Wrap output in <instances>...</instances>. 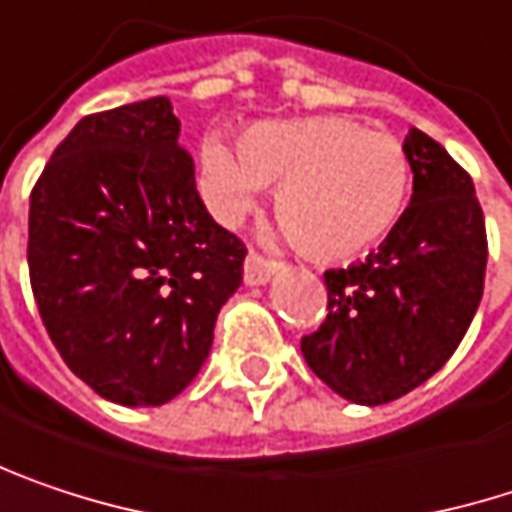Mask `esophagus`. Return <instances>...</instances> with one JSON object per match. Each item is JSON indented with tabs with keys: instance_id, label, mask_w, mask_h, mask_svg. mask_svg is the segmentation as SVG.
<instances>
[{
	"instance_id": "esophagus-1",
	"label": "esophagus",
	"mask_w": 512,
	"mask_h": 512,
	"mask_svg": "<svg viewBox=\"0 0 512 512\" xmlns=\"http://www.w3.org/2000/svg\"><path fill=\"white\" fill-rule=\"evenodd\" d=\"M272 275H275V263L266 260V257H260L257 252H249V257H246V269H243L246 284H249V287H263V284H269Z\"/></svg>"
}]
</instances>
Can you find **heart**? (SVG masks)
<instances>
[{"label":"heart","instance_id":"obj_1","mask_svg":"<svg viewBox=\"0 0 512 512\" xmlns=\"http://www.w3.org/2000/svg\"><path fill=\"white\" fill-rule=\"evenodd\" d=\"M202 172L222 219L275 187V213L290 240L319 260H349L393 234L407 208L410 161L401 140L351 117L257 122L240 149L208 137Z\"/></svg>","mask_w":512,"mask_h":512}]
</instances>
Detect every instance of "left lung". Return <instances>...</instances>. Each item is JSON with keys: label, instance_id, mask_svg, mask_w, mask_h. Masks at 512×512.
I'll use <instances>...</instances> for the list:
<instances>
[{"label": "left lung", "instance_id": "8db88e82", "mask_svg": "<svg viewBox=\"0 0 512 512\" xmlns=\"http://www.w3.org/2000/svg\"><path fill=\"white\" fill-rule=\"evenodd\" d=\"M404 152L413 196L401 222L366 260L325 272L328 316L302 340L316 378L366 407L440 372L484 296L487 228L472 178L419 128Z\"/></svg>", "mask_w": 512, "mask_h": 512}]
</instances>
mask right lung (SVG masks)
Returning a JSON list of instances; mask_svg holds the SVG:
<instances>
[{
    "label": "right lung",
    "instance_id": "1",
    "mask_svg": "<svg viewBox=\"0 0 512 512\" xmlns=\"http://www.w3.org/2000/svg\"><path fill=\"white\" fill-rule=\"evenodd\" d=\"M166 96L84 117L28 210L40 319L72 372L125 407H161L205 366L243 243L210 219Z\"/></svg>",
    "mask_w": 512,
    "mask_h": 512
}]
</instances>
